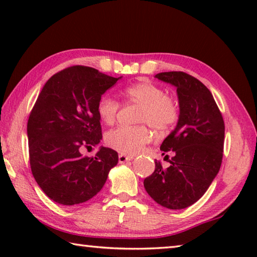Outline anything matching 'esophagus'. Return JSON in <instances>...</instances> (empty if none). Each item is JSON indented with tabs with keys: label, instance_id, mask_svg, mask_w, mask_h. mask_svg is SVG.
<instances>
[{
	"label": "esophagus",
	"instance_id": "obj_1",
	"mask_svg": "<svg viewBox=\"0 0 257 257\" xmlns=\"http://www.w3.org/2000/svg\"><path fill=\"white\" fill-rule=\"evenodd\" d=\"M134 159L133 155H125V154H119V163H125L128 161H132Z\"/></svg>",
	"mask_w": 257,
	"mask_h": 257
}]
</instances>
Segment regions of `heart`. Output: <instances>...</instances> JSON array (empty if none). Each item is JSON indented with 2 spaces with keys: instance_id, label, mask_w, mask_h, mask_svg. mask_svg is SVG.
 <instances>
[{
  "instance_id": "heart-1",
  "label": "heart",
  "mask_w": 257,
  "mask_h": 257,
  "mask_svg": "<svg viewBox=\"0 0 257 257\" xmlns=\"http://www.w3.org/2000/svg\"><path fill=\"white\" fill-rule=\"evenodd\" d=\"M128 102L142 106L138 122L151 124L158 132H167L179 118V107L172 97L161 86L150 81H142L129 86L124 90ZM120 104L111 96H102L97 103V113L104 123L112 124L118 115ZM153 134L145 124L138 127H118L107 132L105 143L121 154L134 155L139 153L152 141Z\"/></svg>"
}]
</instances>
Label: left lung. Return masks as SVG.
<instances>
[{
  "mask_svg": "<svg viewBox=\"0 0 257 257\" xmlns=\"http://www.w3.org/2000/svg\"><path fill=\"white\" fill-rule=\"evenodd\" d=\"M155 78L177 88L179 119L160 147L163 152H173L170 167L164 169L156 161L144 187L160 205L181 210L205 194L220 170L224 122L211 92L195 77L170 71L160 72Z\"/></svg>",
  "mask_w": 257,
  "mask_h": 257,
  "instance_id": "left-lung-1",
  "label": "left lung"
}]
</instances>
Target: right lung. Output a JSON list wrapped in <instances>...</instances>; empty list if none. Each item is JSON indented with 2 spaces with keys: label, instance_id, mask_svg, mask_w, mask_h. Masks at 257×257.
<instances>
[{
  "label": "right lung",
  "instance_id": "obj_1",
  "mask_svg": "<svg viewBox=\"0 0 257 257\" xmlns=\"http://www.w3.org/2000/svg\"><path fill=\"white\" fill-rule=\"evenodd\" d=\"M120 78L75 66L52 76L38 95L27 123L29 161L35 180L52 201H88L118 164V153L108 147H99L93 158L80 150L101 142L97 103Z\"/></svg>",
  "mask_w": 257,
  "mask_h": 257
}]
</instances>
